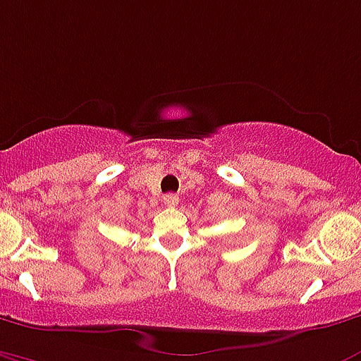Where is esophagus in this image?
Masks as SVG:
<instances>
[{
	"label": "esophagus",
	"instance_id": "1",
	"mask_svg": "<svg viewBox=\"0 0 361 361\" xmlns=\"http://www.w3.org/2000/svg\"><path fill=\"white\" fill-rule=\"evenodd\" d=\"M163 204H165L166 207H176V205L180 204V198L176 195H165L163 196Z\"/></svg>",
	"mask_w": 361,
	"mask_h": 361
}]
</instances>
